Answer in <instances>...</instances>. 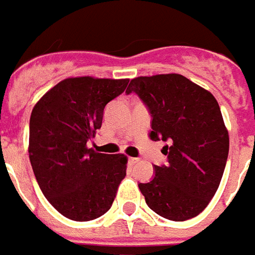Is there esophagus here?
Wrapping results in <instances>:
<instances>
[{"instance_id":"esophagus-1","label":"esophagus","mask_w":255,"mask_h":255,"mask_svg":"<svg viewBox=\"0 0 255 255\" xmlns=\"http://www.w3.org/2000/svg\"><path fill=\"white\" fill-rule=\"evenodd\" d=\"M137 162H138V158H129V163L130 165H136Z\"/></svg>"}]
</instances>
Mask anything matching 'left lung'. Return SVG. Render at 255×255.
Listing matches in <instances>:
<instances>
[{"label": "left lung", "mask_w": 255, "mask_h": 255, "mask_svg": "<svg viewBox=\"0 0 255 255\" xmlns=\"http://www.w3.org/2000/svg\"><path fill=\"white\" fill-rule=\"evenodd\" d=\"M152 117L149 137L166 142L167 163L138 184L148 207L160 217L185 221L196 217L217 192L228 159L229 136L216 97L180 74L131 79Z\"/></svg>", "instance_id": "8db88e82"}]
</instances>
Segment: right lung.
I'll return each instance as SVG.
<instances>
[{"label": "right lung", "mask_w": 255, "mask_h": 255, "mask_svg": "<svg viewBox=\"0 0 255 255\" xmlns=\"http://www.w3.org/2000/svg\"><path fill=\"white\" fill-rule=\"evenodd\" d=\"M129 79L67 78L32 108L28 155L38 185L64 217L90 221L110 210L126 176L124 153L96 152L88 141L102 128L108 103Z\"/></svg>", "instance_id": "obj_1"}]
</instances>
